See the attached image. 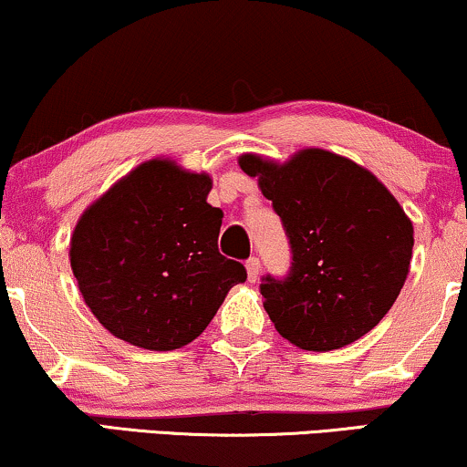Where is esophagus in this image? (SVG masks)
Here are the masks:
<instances>
[{"label":"esophagus","mask_w":467,"mask_h":467,"mask_svg":"<svg viewBox=\"0 0 467 467\" xmlns=\"http://www.w3.org/2000/svg\"><path fill=\"white\" fill-rule=\"evenodd\" d=\"M245 269H247V280L250 282H256L258 277H261V261H258V258H250V261L245 263Z\"/></svg>","instance_id":"obj_1"}]
</instances>
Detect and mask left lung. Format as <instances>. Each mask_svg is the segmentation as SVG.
<instances>
[{
    "label": "left lung",
    "instance_id": "obj_1",
    "mask_svg": "<svg viewBox=\"0 0 467 467\" xmlns=\"http://www.w3.org/2000/svg\"><path fill=\"white\" fill-rule=\"evenodd\" d=\"M239 165L256 176L291 239V274L261 285L282 338L332 351L368 334L410 274L414 226L399 200L370 170L323 149L285 163L245 152Z\"/></svg>",
    "mask_w": 467,
    "mask_h": 467
}]
</instances>
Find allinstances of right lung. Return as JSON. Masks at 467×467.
I'll list each match as a JSON object with an SVG mask.
<instances>
[{
	"label": "right lung",
	"instance_id": "right-lung-1",
	"mask_svg": "<svg viewBox=\"0 0 467 467\" xmlns=\"http://www.w3.org/2000/svg\"><path fill=\"white\" fill-rule=\"evenodd\" d=\"M213 181L174 159H149L81 213L70 269L97 321L149 351L196 340L245 267L217 252L222 209L206 202Z\"/></svg>",
	"mask_w": 467,
	"mask_h": 467
}]
</instances>
